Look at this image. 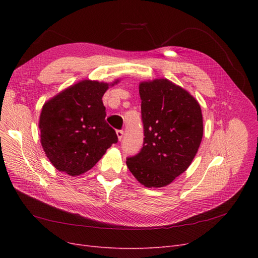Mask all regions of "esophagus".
Segmentation results:
<instances>
[{"label": "esophagus", "mask_w": 258, "mask_h": 258, "mask_svg": "<svg viewBox=\"0 0 258 258\" xmlns=\"http://www.w3.org/2000/svg\"><path fill=\"white\" fill-rule=\"evenodd\" d=\"M116 135H117V138H118V140L120 141V140H121L122 137H123V131H122V130H117V131H116Z\"/></svg>", "instance_id": "obj_1"}]
</instances>
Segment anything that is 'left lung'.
<instances>
[{"label":"left lung","instance_id":"1","mask_svg":"<svg viewBox=\"0 0 258 258\" xmlns=\"http://www.w3.org/2000/svg\"><path fill=\"white\" fill-rule=\"evenodd\" d=\"M144 143L126 163L147 188L165 187L190 166L204 136L201 107L194 96L167 79L139 84Z\"/></svg>","mask_w":258,"mask_h":258}]
</instances>
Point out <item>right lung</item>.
Here are the masks:
<instances>
[{"mask_svg":"<svg viewBox=\"0 0 258 258\" xmlns=\"http://www.w3.org/2000/svg\"><path fill=\"white\" fill-rule=\"evenodd\" d=\"M119 82L83 80L44 103L38 119L40 141L60 172L70 176L87 172L117 142L115 130L105 121L102 97Z\"/></svg>","mask_w":258,"mask_h":258,"instance_id":"right-lung-1","label":"right lung"}]
</instances>
